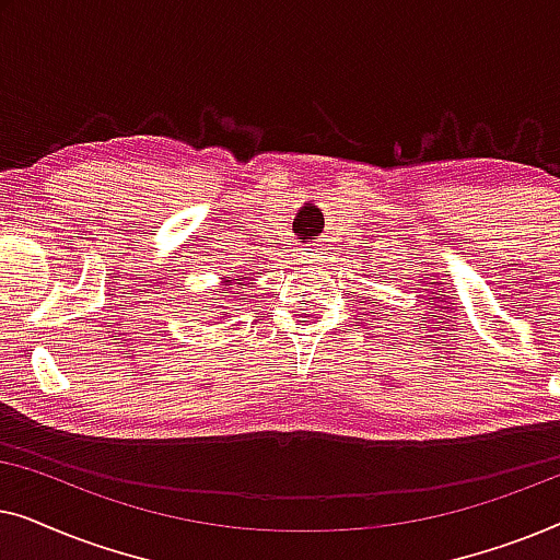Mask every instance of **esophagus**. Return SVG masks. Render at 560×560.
Segmentation results:
<instances>
[{"instance_id": "esophagus-1", "label": "esophagus", "mask_w": 560, "mask_h": 560, "mask_svg": "<svg viewBox=\"0 0 560 560\" xmlns=\"http://www.w3.org/2000/svg\"><path fill=\"white\" fill-rule=\"evenodd\" d=\"M298 255H301L303 265H316V262H320V257H324L326 252H324V247H318V244H313V247H303Z\"/></svg>"}]
</instances>
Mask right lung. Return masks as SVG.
Returning a JSON list of instances; mask_svg holds the SVG:
<instances>
[{
  "mask_svg": "<svg viewBox=\"0 0 560 560\" xmlns=\"http://www.w3.org/2000/svg\"><path fill=\"white\" fill-rule=\"evenodd\" d=\"M236 278H240V275H236ZM240 280H244V278H240ZM247 285H249V282H247ZM240 288H244L242 282H234V278H226V275H224V278H221V282L217 285V290H213V295L224 293V290H226V293H232V295H240ZM219 301H221V298H209V301L203 303V308H211V305L219 303ZM217 308H219V305H217ZM224 316H226V313H219V318H224Z\"/></svg>",
  "mask_w": 560,
  "mask_h": 560,
  "instance_id": "obj_1",
  "label": "right lung"
}]
</instances>
